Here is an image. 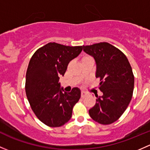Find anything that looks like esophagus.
<instances>
[{"label": "esophagus", "mask_w": 150, "mask_h": 150, "mask_svg": "<svg viewBox=\"0 0 150 150\" xmlns=\"http://www.w3.org/2000/svg\"><path fill=\"white\" fill-rule=\"evenodd\" d=\"M86 96H87V93L84 92V91H82V92H81V97L82 98H85Z\"/></svg>", "instance_id": "esophagus-1"}]
</instances>
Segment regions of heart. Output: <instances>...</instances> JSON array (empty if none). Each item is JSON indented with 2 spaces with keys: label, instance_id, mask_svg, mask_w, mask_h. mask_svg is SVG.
Instances as JSON below:
<instances>
[{
  "label": "heart",
  "instance_id": "1",
  "mask_svg": "<svg viewBox=\"0 0 150 150\" xmlns=\"http://www.w3.org/2000/svg\"><path fill=\"white\" fill-rule=\"evenodd\" d=\"M86 57H83V59H85V58H86Z\"/></svg>",
  "mask_w": 150,
  "mask_h": 150
}]
</instances>
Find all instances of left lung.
Listing matches in <instances>:
<instances>
[{
    "label": "left lung",
    "instance_id": "8db88e82",
    "mask_svg": "<svg viewBox=\"0 0 150 150\" xmlns=\"http://www.w3.org/2000/svg\"><path fill=\"white\" fill-rule=\"evenodd\" d=\"M83 50L95 59L98 88L103 93L96 96L89 114L99 124H111L121 117L132 100L134 86L132 67L126 55L108 42L83 46Z\"/></svg>",
    "mask_w": 150,
    "mask_h": 150
}]
</instances>
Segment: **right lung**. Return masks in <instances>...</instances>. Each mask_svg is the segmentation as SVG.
<instances>
[{
    "instance_id": "add662e5",
    "label": "right lung",
    "mask_w": 150,
    "mask_h": 150,
    "mask_svg": "<svg viewBox=\"0 0 150 150\" xmlns=\"http://www.w3.org/2000/svg\"><path fill=\"white\" fill-rule=\"evenodd\" d=\"M82 50L83 46L50 42L38 49L30 59L25 83L26 97L36 116L48 127L66 124L79 100L80 90L74 88L70 93H62L59 80Z\"/></svg>"
}]
</instances>
